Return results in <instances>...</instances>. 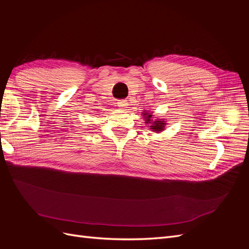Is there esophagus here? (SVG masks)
<instances>
[{"label":"esophagus","mask_w":249,"mask_h":249,"mask_svg":"<svg viewBox=\"0 0 249 249\" xmlns=\"http://www.w3.org/2000/svg\"><path fill=\"white\" fill-rule=\"evenodd\" d=\"M117 106L120 109H124L127 106V103L125 100H119V101H117Z\"/></svg>","instance_id":"1"}]
</instances>
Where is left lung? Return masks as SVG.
Instances as JSON below:
<instances>
[{
    "instance_id": "obj_1",
    "label": "left lung",
    "mask_w": 249,
    "mask_h": 249,
    "mask_svg": "<svg viewBox=\"0 0 249 249\" xmlns=\"http://www.w3.org/2000/svg\"><path fill=\"white\" fill-rule=\"evenodd\" d=\"M142 116L145 120V124H148V127L152 131L156 133H160L165 130V125H166V120L164 119H155L154 120V115L153 112L149 111H143L142 112Z\"/></svg>"
}]
</instances>
